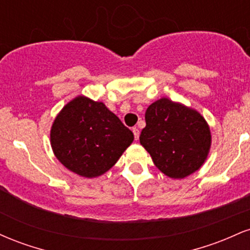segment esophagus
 <instances>
[{
  "label": "esophagus",
  "mask_w": 250,
  "mask_h": 250,
  "mask_svg": "<svg viewBox=\"0 0 250 250\" xmlns=\"http://www.w3.org/2000/svg\"><path fill=\"white\" fill-rule=\"evenodd\" d=\"M133 133H134V137L135 140H139V136H140V130L137 129L136 127L133 128Z\"/></svg>",
  "instance_id": "34e87169"
}]
</instances>
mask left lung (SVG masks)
<instances>
[{
    "label": "left lung",
    "mask_w": 250,
    "mask_h": 250,
    "mask_svg": "<svg viewBox=\"0 0 250 250\" xmlns=\"http://www.w3.org/2000/svg\"><path fill=\"white\" fill-rule=\"evenodd\" d=\"M140 143L163 174L183 179L207 160L211 135L200 113L163 97L147 108Z\"/></svg>",
    "instance_id": "obj_1"
}]
</instances>
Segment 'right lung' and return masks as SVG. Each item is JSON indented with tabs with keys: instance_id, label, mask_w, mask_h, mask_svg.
<instances>
[{
	"instance_id": "add662e5",
	"label": "right lung",
	"mask_w": 250,
	"mask_h": 250,
	"mask_svg": "<svg viewBox=\"0 0 250 250\" xmlns=\"http://www.w3.org/2000/svg\"><path fill=\"white\" fill-rule=\"evenodd\" d=\"M134 135L102 102L77 96L63 107L50 130L60 162L80 176H100L131 145Z\"/></svg>"
}]
</instances>
